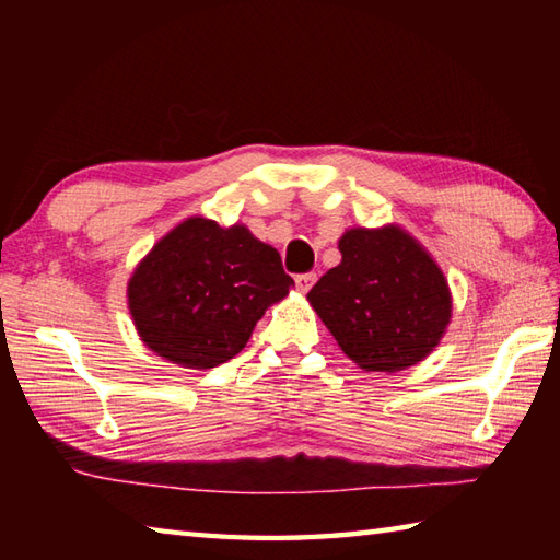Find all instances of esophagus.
I'll use <instances>...</instances> for the list:
<instances>
[{
  "label": "esophagus",
  "instance_id": "1",
  "mask_svg": "<svg viewBox=\"0 0 560 560\" xmlns=\"http://www.w3.org/2000/svg\"><path fill=\"white\" fill-rule=\"evenodd\" d=\"M317 281V273L315 271H307V273H299V277H295V287H299V291L301 293H307L313 289V283Z\"/></svg>",
  "mask_w": 560,
  "mask_h": 560
}]
</instances>
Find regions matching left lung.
Returning <instances> with one entry per match:
<instances>
[{
	"instance_id": "1",
	"label": "left lung",
	"mask_w": 560,
	"mask_h": 560,
	"mask_svg": "<svg viewBox=\"0 0 560 560\" xmlns=\"http://www.w3.org/2000/svg\"><path fill=\"white\" fill-rule=\"evenodd\" d=\"M341 261L307 301L349 359L375 373H397L431 353L452 317L443 269L399 225L349 229Z\"/></svg>"
}]
</instances>
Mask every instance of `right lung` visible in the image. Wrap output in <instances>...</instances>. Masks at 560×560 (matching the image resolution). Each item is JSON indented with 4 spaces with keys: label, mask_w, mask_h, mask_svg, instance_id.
<instances>
[{
    "label": "right lung",
    "mask_w": 560,
    "mask_h": 560,
    "mask_svg": "<svg viewBox=\"0 0 560 560\" xmlns=\"http://www.w3.org/2000/svg\"><path fill=\"white\" fill-rule=\"evenodd\" d=\"M293 279L243 223L189 217L151 247L127 283L141 341L183 368H217L245 349L257 319Z\"/></svg>",
    "instance_id": "1"
}]
</instances>
